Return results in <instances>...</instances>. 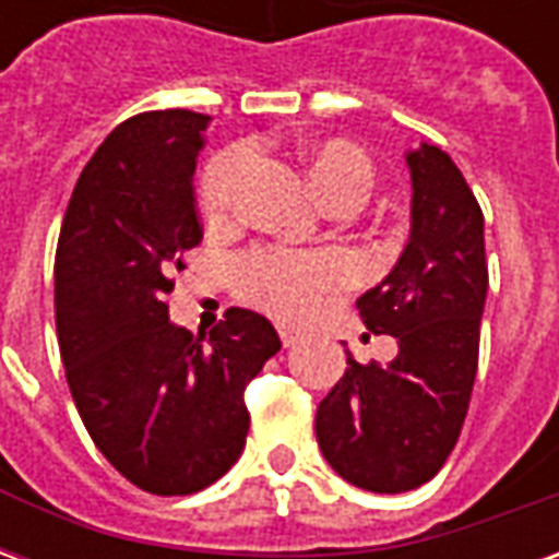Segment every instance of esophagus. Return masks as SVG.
<instances>
[{
    "instance_id": "esophagus-1",
    "label": "esophagus",
    "mask_w": 559,
    "mask_h": 559,
    "mask_svg": "<svg viewBox=\"0 0 559 559\" xmlns=\"http://www.w3.org/2000/svg\"><path fill=\"white\" fill-rule=\"evenodd\" d=\"M278 335H281V344H284V347H293V344H299V338H302V332H299V329H290V326H278Z\"/></svg>"
}]
</instances>
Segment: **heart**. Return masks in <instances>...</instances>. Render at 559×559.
Segmentation results:
<instances>
[{
	"label": "heart",
	"mask_w": 559,
	"mask_h": 559,
	"mask_svg": "<svg viewBox=\"0 0 559 559\" xmlns=\"http://www.w3.org/2000/svg\"><path fill=\"white\" fill-rule=\"evenodd\" d=\"M299 164L326 209L344 206L350 212L374 185L371 158L347 140H305L299 146ZM248 170L251 152L245 146L224 148L203 167L197 194L209 224H224L233 218ZM347 278L350 269L344 257L329 251L299 254L287 248H254L245 251L233 266L239 299L281 320H302L314 314L329 293L341 290Z\"/></svg>",
	"instance_id": "obj_1"
}]
</instances>
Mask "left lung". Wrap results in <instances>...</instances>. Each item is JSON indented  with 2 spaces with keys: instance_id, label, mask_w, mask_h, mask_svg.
<instances>
[{
  "instance_id": "left-lung-1",
  "label": "left lung",
  "mask_w": 559,
  "mask_h": 559,
  "mask_svg": "<svg viewBox=\"0 0 559 559\" xmlns=\"http://www.w3.org/2000/svg\"><path fill=\"white\" fill-rule=\"evenodd\" d=\"M413 230L383 284L359 296L374 335H395L389 365L347 371L317 407V443L356 488L404 493L433 479L467 419L479 368L488 260L485 218L455 160L421 143L407 155Z\"/></svg>"
}]
</instances>
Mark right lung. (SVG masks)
<instances>
[{
	"label": "right lung",
	"mask_w": 559,
	"mask_h": 559,
	"mask_svg": "<svg viewBox=\"0 0 559 559\" xmlns=\"http://www.w3.org/2000/svg\"><path fill=\"white\" fill-rule=\"evenodd\" d=\"M209 116L148 110L116 126L80 173L56 248V332L92 443L158 497L209 488L248 437L242 392L281 350L266 317L230 308L206 335L173 326L167 296L203 242L194 167Z\"/></svg>",
	"instance_id": "right-lung-1"
}]
</instances>
